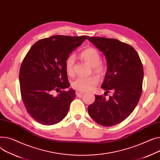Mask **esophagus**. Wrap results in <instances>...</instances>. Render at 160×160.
I'll return each mask as SVG.
<instances>
[{"label": "esophagus", "mask_w": 160, "mask_h": 160, "mask_svg": "<svg viewBox=\"0 0 160 160\" xmlns=\"http://www.w3.org/2000/svg\"><path fill=\"white\" fill-rule=\"evenodd\" d=\"M84 92H76V94L77 96H81L82 94H84Z\"/></svg>", "instance_id": "1"}]
</instances>
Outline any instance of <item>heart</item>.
I'll list each match as a JSON object with an SVG mask.
<instances>
[{
	"mask_svg": "<svg viewBox=\"0 0 160 160\" xmlns=\"http://www.w3.org/2000/svg\"><path fill=\"white\" fill-rule=\"evenodd\" d=\"M81 58L88 64L93 70L99 76H103L106 73V67L101 62L99 52L93 48H88L83 50L81 53ZM76 61L75 55L70 54L65 60V70L68 75L73 76L74 74V64ZM99 82L96 76L79 77L72 82L73 89L80 92H86L92 90Z\"/></svg>",
	"mask_w": 160,
	"mask_h": 160,
	"instance_id": "b5f03b06",
	"label": "heart"
}]
</instances>
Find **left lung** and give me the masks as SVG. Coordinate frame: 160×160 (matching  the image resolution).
<instances>
[{
  "label": "left lung",
  "mask_w": 160,
  "mask_h": 160,
  "mask_svg": "<svg viewBox=\"0 0 160 160\" xmlns=\"http://www.w3.org/2000/svg\"><path fill=\"white\" fill-rule=\"evenodd\" d=\"M105 55L107 70L101 88L113 92L108 99L95 95V101L88 107L91 118L105 127L119 124L127 118L140 99L143 79V64L132 46L115 39L88 37Z\"/></svg>",
  "instance_id": "left-lung-1"
}]
</instances>
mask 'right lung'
Returning a JSON list of instances; mask_svg holds the SVG:
<instances>
[{
	"label": "right lung",
	"mask_w": 160,
	"mask_h": 160,
	"mask_svg": "<svg viewBox=\"0 0 160 160\" xmlns=\"http://www.w3.org/2000/svg\"><path fill=\"white\" fill-rule=\"evenodd\" d=\"M88 36L55 35L36 42L22 62L19 82L24 107L31 117L44 125L61 121L76 97L70 87L65 60Z\"/></svg>",
	"instance_id": "right-lung-1"
}]
</instances>
